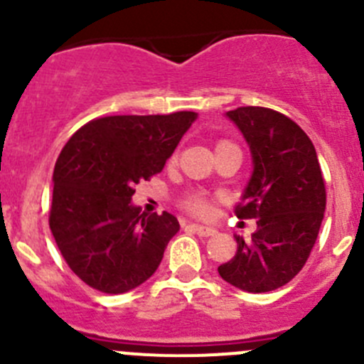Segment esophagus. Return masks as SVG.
Returning <instances> with one entry per match:
<instances>
[{"label": "esophagus", "mask_w": 364, "mask_h": 364, "mask_svg": "<svg viewBox=\"0 0 364 364\" xmlns=\"http://www.w3.org/2000/svg\"><path fill=\"white\" fill-rule=\"evenodd\" d=\"M190 227H192V229L196 230L199 236H204V237L215 236V234H216V229H215V227H211V225H200V223H192Z\"/></svg>", "instance_id": "1"}]
</instances>
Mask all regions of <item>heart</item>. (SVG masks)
Returning <instances> with one entry per match:
<instances>
[{
  "instance_id": "1",
  "label": "heart",
  "mask_w": 364,
  "mask_h": 364,
  "mask_svg": "<svg viewBox=\"0 0 364 364\" xmlns=\"http://www.w3.org/2000/svg\"><path fill=\"white\" fill-rule=\"evenodd\" d=\"M220 144H227V142H220ZM185 205L188 211L197 213V215H204V213L208 211V203H205L204 197L199 196V193H196V196H190L188 199L185 200Z\"/></svg>"
}]
</instances>
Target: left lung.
Masks as SVG:
<instances>
[{
    "label": "left lung",
    "instance_id": "8db88e82",
    "mask_svg": "<svg viewBox=\"0 0 364 364\" xmlns=\"http://www.w3.org/2000/svg\"><path fill=\"white\" fill-rule=\"evenodd\" d=\"M225 116L243 134L253 167L236 215L257 218V229L248 240L234 234L237 252L218 273L241 291L269 292L289 284L314 248L326 211L324 179L310 137L287 116L264 107Z\"/></svg>",
    "mask_w": 364,
    "mask_h": 364
}]
</instances>
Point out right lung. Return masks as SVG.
<instances>
[{"instance_id":"right-lung-1","label":"right lung","mask_w":364,"mask_h":364,"mask_svg":"<svg viewBox=\"0 0 364 364\" xmlns=\"http://www.w3.org/2000/svg\"><path fill=\"white\" fill-rule=\"evenodd\" d=\"M196 112L109 116L70 137L53 174L50 232L70 269L90 287L123 294L160 266L179 230L174 215L141 213L135 185L159 174Z\"/></svg>"}]
</instances>
